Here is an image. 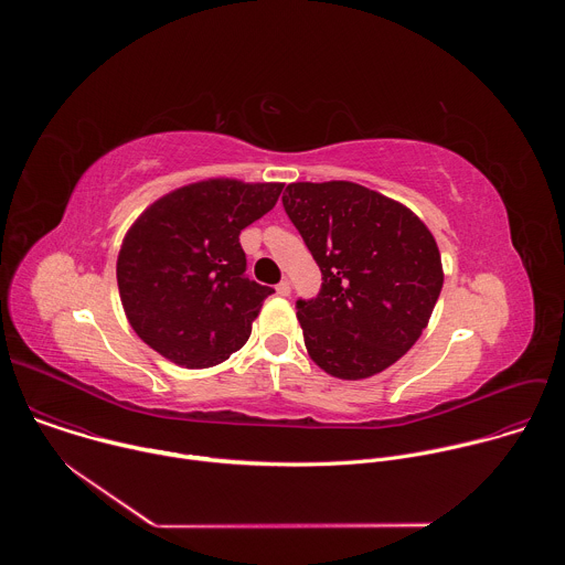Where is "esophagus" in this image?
<instances>
[{
    "instance_id": "esophagus-1",
    "label": "esophagus",
    "mask_w": 565,
    "mask_h": 565,
    "mask_svg": "<svg viewBox=\"0 0 565 565\" xmlns=\"http://www.w3.org/2000/svg\"><path fill=\"white\" fill-rule=\"evenodd\" d=\"M277 295H281V297H288V295H290V281H288V279H281V281L277 284Z\"/></svg>"
}]
</instances>
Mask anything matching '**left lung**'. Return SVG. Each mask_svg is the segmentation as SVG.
Here are the masks:
<instances>
[{
    "label": "left lung",
    "mask_w": 565,
    "mask_h": 565,
    "mask_svg": "<svg viewBox=\"0 0 565 565\" xmlns=\"http://www.w3.org/2000/svg\"><path fill=\"white\" fill-rule=\"evenodd\" d=\"M284 210L321 270L297 299L312 362L340 380L371 377L405 355L429 324L443 264L429 227L402 203L349 181L290 183Z\"/></svg>",
    "instance_id": "8db88e82"
}]
</instances>
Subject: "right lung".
Wrapping results in <instances>:
<instances>
[{"instance_id":"1","label":"right lung","mask_w":565,"mask_h":565,"mask_svg":"<svg viewBox=\"0 0 565 565\" xmlns=\"http://www.w3.org/2000/svg\"><path fill=\"white\" fill-rule=\"evenodd\" d=\"M284 183L210 179L151 203L127 230L118 290L136 335L185 369L227 360L275 290L246 275L238 234L270 212Z\"/></svg>"}]
</instances>
